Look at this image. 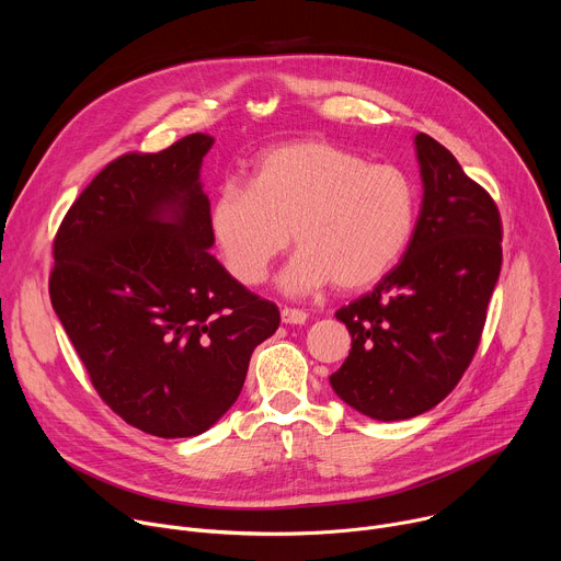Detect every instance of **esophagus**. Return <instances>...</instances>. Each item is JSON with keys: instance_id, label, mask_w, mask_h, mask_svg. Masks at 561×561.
<instances>
[{"instance_id": "34e87169", "label": "esophagus", "mask_w": 561, "mask_h": 561, "mask_svg": "<svg viewBox=\"0 0 561 561\" xmlns=\"http://www.w3.org/2000/svg\"><path fill=\"white\" fill-rule=\"evenodd\" d=\"M308 312L299 310V308H282V322L284 324H293V327H301L306 324Z\"/></svg>"}]
</instances>
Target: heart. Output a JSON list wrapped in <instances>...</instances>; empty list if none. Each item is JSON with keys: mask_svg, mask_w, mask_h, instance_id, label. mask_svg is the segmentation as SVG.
<instances>
[{"mask_svg": "<svg viewBox=\"0 0 561 561\" xmlns=\"http://www.w3.org/2000/svg\"><path fill=\"white\" fill-rule=\"evenodd\" d=\"M417 204V184L404 169L308 139L266 150L251 182L226 180L210 204V230L237 282H264L293 230L299 249L277 277L286 295L301 297L331 282L355 290L402 257Z\"/></svg>", "mask_w": 561, "mask_h": 561, "instance_id": "b5f03b06", "label": "heart"}]
</instances>
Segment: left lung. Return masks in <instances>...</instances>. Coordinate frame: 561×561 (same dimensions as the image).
<instances>
[{
	"mask_svg": "<svg viewBox=\"0 0 561 561\" xmlns=\"http://www.w3.org/2000/svg\"><path fill=\"white\" fill-rule=\"evenodd\" d=\"M415 154L424 195L402 262L335 312L353 348L331 386L377 422L422 415L457 386L502 268V221L491 195L433 137L417 133Z\"/></svg>",
	"mask_w": 561,
	"mask_h": 561,
	"instance_id": "obj_1",
	"label": "left lung"
}]
</instances>
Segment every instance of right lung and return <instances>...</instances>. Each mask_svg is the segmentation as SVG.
Wrapping results in <instances>:
<instances>
[{
  "instance_id": "1",
  "label": "right lung",
  "mask_w": 561,
  "mask_h": 561,
  "mask_svg": "<svg viewBox=\"0 0 561 561\" xmlns=\"http://www.w3.org/2000/svg\"><path fill=\"white\" fill-rule=\"evenodd\" d=\"M195 133L124 154L77 197L55 237L50 301L104 402L157 437H195L237 402L253 351L279 327L273 301L210 255Z\"/></svg>"
}]
</instances>
